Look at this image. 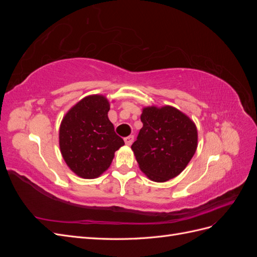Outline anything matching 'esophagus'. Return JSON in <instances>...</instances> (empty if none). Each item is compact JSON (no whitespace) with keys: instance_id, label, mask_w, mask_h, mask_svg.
<instances>
[{"instance_id":"esophagus-1","label":"esophagus","mask_w":257,"mask_h":257,"mask_svg":"<svg viewBox=\"0 0 257 257\" xmlns=\"http://www.w3.org/2000/svg\"><path fill=\"white\" fill-rule=\"evenodd\" d=\"M133 142H134V136H132V135L124 138V143H125L126 146H131L132 144H133Z\"/></svg>"}]
</instances>
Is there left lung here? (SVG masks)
I'll return each mask as SVG.
<instances>
[{"mask_svg": "<svg viewBox=\"0 0 257 257\" xmlns=\"http://www.w3.org/2000/svg\"><path fill=\"white\" fill-rule=\"evenodd\" d=\"M141 120L144 125L132 150L142 172L154 182L180 175L197 149L195 123L169 105L144 107Z\"/></svg>", "mask_w": 257, "mask_h": 257, "instance_id": "1", "label": "left lung"}]
</instances>
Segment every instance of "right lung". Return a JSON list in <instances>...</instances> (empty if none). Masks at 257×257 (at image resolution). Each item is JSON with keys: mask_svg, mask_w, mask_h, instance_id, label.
Segmentation results:
<instances>
[{"mask_svg": "<svg viewBox=\"0 0 257 257\" xmlns=\"http://www.w3.org/2000/svg\"><path fill=\"white\" fill-rule=\"evenodd\" d=\"M110 103L100 94L88 95L69 109L60 124L59 146L68 168L83 179H94L109 168L124 145L108 119Z\"/></svg>", "mask_w": 257, "mask_h": 257, "instance_id": "add662e5", "label": "right lung"}]
</instances>
